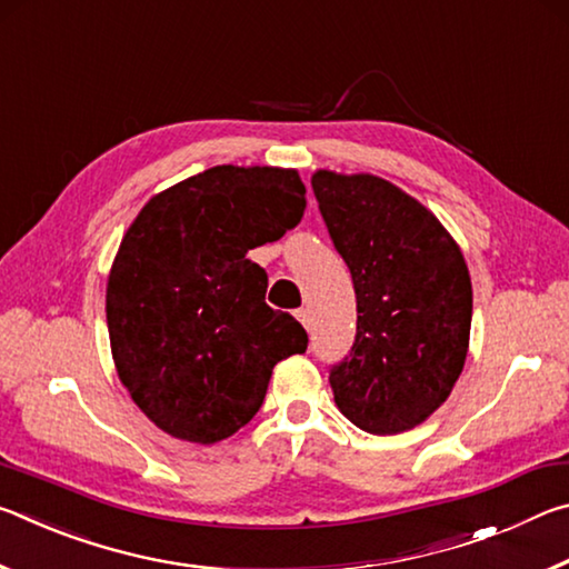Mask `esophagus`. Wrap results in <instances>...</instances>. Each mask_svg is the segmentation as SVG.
Listing matches in <instances>:
<instances>
[{"label":"esophagus","mask_w":569,"mask_h":569,"mask_svg":"<svg viewBox=\"0 0 569 569\" xmlns=\"http://www.w3.org/2000/svg\"><path fill=\"white\" fill-rule=\"evenodd\" d=\"M296 319L301 321V323L306 326V329H308V326H311V311H308V308H298V311H296Z\"/></svg>","instance_id":"34e87169"}]
</instances>
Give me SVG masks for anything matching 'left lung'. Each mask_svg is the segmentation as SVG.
Masks as SVG:
<instances>
[{
  "instance_id": "obj_1",
  "label": "left lung",
  "mask_w": 569,
  "mask_h": 569,
  "mask_svg": "<svg viewBox=\"0 0 569 569\" xmlns=\"http://www.w3.org/2000/svg\"><path fill=\"white\" fill-rule=\"evenodd\" d=\"M333 248L351 271L356 339L329 369L336 407L369 435H401L435 413L465 369L469 271L445 226L377 176L311 178Z\"/></svg>"
}]
</instances>
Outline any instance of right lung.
Wrapping results in <instances>:
<instances>
[{
    "label": "right lung",
    "mask_w": 569,
    "mask_h": 569,
    "mask_svg": "<svg viewBox=\"0 0 569 569\" xmlns=\"http://www.w3.org/2000/svg\"><path fill=\"white\" fill-rule=\"evenodd\" d=\"M296 170L216 166L148 200L108 278L118 377L166 435L216 445L256 417L273 366L303 353L291 313L266 303L248 250L301 223Z\"/></svg>",
    "instance_id": "obj_1"
}]
</instances>
